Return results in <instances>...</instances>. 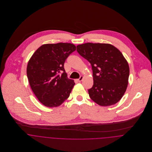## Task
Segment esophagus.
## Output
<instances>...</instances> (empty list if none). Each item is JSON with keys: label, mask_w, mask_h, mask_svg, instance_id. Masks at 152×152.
Here are the masks:
<instances>
[{"label": "esophagus", "mask_w": 152, "mask_h": 152, "mask_svg": "<svg viewBox=\"0 0 152 152\" xmlns=\"http://www.w3.org/2000/svg\"><path fill=\"white\" fill-rule=\"evenodd\" d=\"M83 80V76H80V77L77 80V81H78V82H81Z\"/></svg>", "instance_id": "34e87169"}]
</instances>
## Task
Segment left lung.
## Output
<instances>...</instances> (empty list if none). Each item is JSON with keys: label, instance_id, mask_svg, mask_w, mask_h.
I'll return each mask as SVG.
<instances>
[{"label": "left lung", "instance_id": "left-lung-1", "mask_svg": "<svg viewBox=\"0 0 152 152\" xmlns=\"http://www.w3.org/2000/svg\"><path fill=\"white\" fill-rule=\"evenodd\" d=\"M77 51L92 66L94 85L88 89L91 99L101 106L116 104L128 84L129 67L121 52L109 44L78 45Z\"/></svg>", "mask_w": 152, "mask_h": 152}]
</instances>
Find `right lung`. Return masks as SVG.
Here are the masks:
<instances>
[{"label": "right lung", "mask_w": 152, "mask_h": 152, "mask_svg": "<svg viewBox=\"0 0 152 152\" xmlns=\"http://www.w3.org/2000/svg\"><path fill=\"white\" fill-rule=\"evenodd\" d=\"M75 50L73 44H46L30 58L27 76L33 92L44 106L58 107L69 97L75 83L67 78L64 64Z\"/></svg>", "instance_id": "1"}]
</instances>
